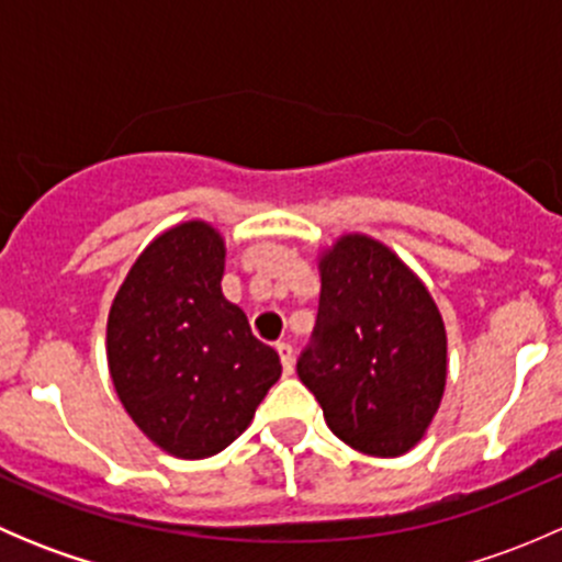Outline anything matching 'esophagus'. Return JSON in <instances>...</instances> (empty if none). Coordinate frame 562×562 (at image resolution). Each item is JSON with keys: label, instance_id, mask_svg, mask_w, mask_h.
<instances>
[{"label": "esophagus", "instance_id": "34e87169", "mask_svg": "<svg viewBox=\"0 0 562 562\" xmlns=\"http://www.w3.org/2000/svg\"><path fill=\"white\" fill-rule=\"evenodd\" d=\"M277 353H280L282 372H285V375H293V348H291V345L280 342V345H277Z\"/></svg>", "mask_w": 562, "mask_h": 562}]
</instances>
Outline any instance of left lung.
I'll return each instance as SVG.
<instances>
[{
	"label": "left lung",
	"instance_id": "1",
	"mask_svg": "<svg viewBox=\"0 0 562 562\" xmlns=\"http://www.w3.org/2000/svg\"><path fill=\"white\" fill-rule=\"evenodd\" d=\"M321 304L299 378L328 429L370 457L422 443L449 375L446 326L416 271L367 234H342L317 255Z\"/></svg>",
	"mask_w": 562,
	"mask_h": 562
}]
</instances>
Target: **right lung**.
I'll use <instances>...</instances> for the list:
<instances>
[{"mask_svg": "<svg viewBox=\"0 0 562 562\" xmlns=\"http://www.w3.org/2000/svg\"><path fill=\"white\" fill-rule=\"evenodd\" d=\"M223 234L187 220L146 245L108 313L119 402L157 449L179 459L228 449L282 375L274 348L223 296Z\"/></svg>", "mask_w": 562, "mask_h": 562, "instance_id": "right-lung-1", "label": "right lung"}]
</instances>
